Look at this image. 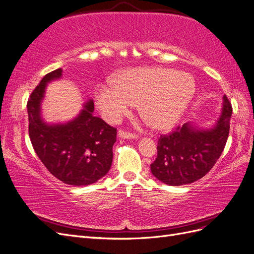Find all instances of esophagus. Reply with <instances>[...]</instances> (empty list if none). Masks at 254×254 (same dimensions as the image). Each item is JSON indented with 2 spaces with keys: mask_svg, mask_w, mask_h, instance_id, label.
<instances>
[{
  "mask_svg": "<svg viewBox=\"0 0 254 254\" xmlns=\"http://www.w3.org/2000/svg\"><path fill=\"white\" fill-rule=\"evenodd\" d=\"M119 136L122 137V139H136L137 135L134 134V133H131V132H127V131H124V130H119L118 132Z\"/></svg>",
  "mask_w": 254,
  "mask_h": 254,
  "instance_id": "1",
  "label": "esophagus"
}]
</instances>
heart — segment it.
<instances>
[{"label":"heart","mask_w":254,"mask_h":254,"mask_svg":"<svg viewBox=\"0 0 254 254\" xmlns=\"http://www.w3.org/2000/svg\"><path fill=\"white\" fill-rule=\"evenodd\" d=\"M196 84L189 73L164 67H137L122 72L114 82L95 90L96 105L110 121H119L140 104L145 121L165 130L178 122L194 97Z\"/></svg>","instance_id":"obj_1"}]
</instances>
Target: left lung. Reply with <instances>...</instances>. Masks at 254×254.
<instances>
[{"label":"left lung","instance_id":"obj_1","mask_svg":"<svg viewBox=\"0 0 254 254\" xmlns=\"http://www.w3.org/2000/svg\"><path fill=\"white\" fill-rule=\"evenodd\" d=\"M232 106L224 96L222 110L211 129H197L190 123L178 126L158 140L157 159L150 171L168 186H183L201 179L211 171L226 146Z\"/></svg>","mask_w":254,"mask_h":254}]
</instances>
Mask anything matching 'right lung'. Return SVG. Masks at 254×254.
Returning a JSON list of instances; mask_svg holds the SVG:
<instances>
[{
	"label": "right lung",
	"mask_w": 254,
	"mask_h": 254,
	"mask_svg": "<svg viewBox=\"0 0 254 254\" xmlns=\"http://www.w3.org/2000/svg\"><path fill=\"white\" fill-rule=\"evenodd\" d=\"M61 75L63 68L45 75L28 98L29 139L37 156L54 177L70 186H89L110 170L117 128L94 117L92 99L73 121L45 124L40 113L45 88Z\"/></svg>",
	"instance_id": "add662e5"
}]
</instances>
